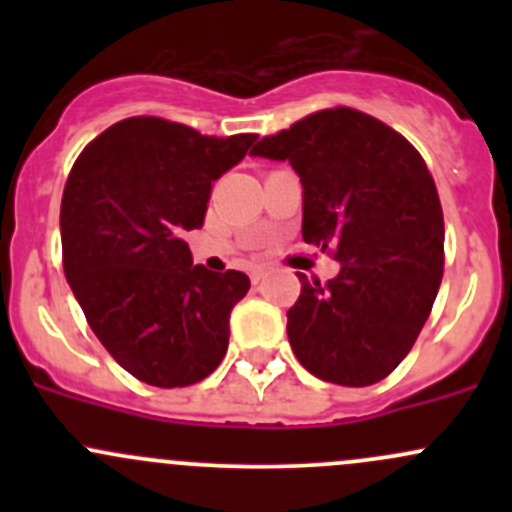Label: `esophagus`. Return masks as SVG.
I'll return each mask as SVG.
<instances>
[{"instance_id": "34e87169", "label": "esophagus", "mask_w": 512, "mask_h": 512, "mask_svg": "<svg viewBox=\"0 0 512 512\" xmlns=\"http://www.w3.org/2000/svg\"><path fill=\"white\" fill-rule=\"evenodd\" d=\"M262 277H265V270H262V267H255V270H250V280H252V285H260Z\"/></svg>"}]
</instances>
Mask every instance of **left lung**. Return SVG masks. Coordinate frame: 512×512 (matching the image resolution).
Returning a JSON list of instances; mask_svg holds the SVG:
<instances>
[{
	"label": "left lung",
	"instance_id": "obj_1",
	"mask_svg": "<svg viewBox=\"0 0 512 512\" xmlns=\"http://www.w3.org/2000/svg\"><path fill=\"white\" fill-rule=\"evenodd\" d=\"M252 156L289 160L304 188L302 237L342 270L287 312L299 364L339 386L386 379L411 352L443 277V210L421 153L356 108L309 113Z\"/></svg>",
	"mask_w": 512,
	"mask_h": 512
}]
</instances>
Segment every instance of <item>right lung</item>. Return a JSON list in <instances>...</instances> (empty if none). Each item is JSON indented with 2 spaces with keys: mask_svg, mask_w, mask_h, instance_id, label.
<instances>
[{
  "mask_svg": "<svg viewBox=\"0 0 512 512\" xmlns=\"http://www.w3.org/2000/svg\"><path fill=\"white\" fill-rule=\"evenodd\" d=\"M255 138L133 116L96 136L71 168L61 198L66 282L98 342L138 381L190 386L223 361L250 277L193 265L183 235L203 225L213 180Z\"/></svg>",
  "mask_w": 512,
  "mask_h": 512,
  "instance_id": "add662e5",
  "label": "right lung"
}]
</instances>
